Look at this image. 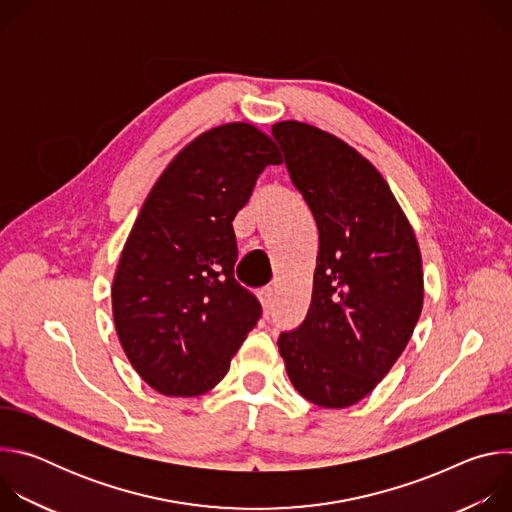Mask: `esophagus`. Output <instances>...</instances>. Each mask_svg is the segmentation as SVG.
<instances>
[{"label":"esophagus","mask_w":512,"mask_h":512,"mask_svg":"<svg viewBox=\"0 0 512 512\" xmlns=\"http://www.w3.org/2000/svg\"><path fill=\"white\" fill-rule=\"evenodd\" d=\"M257 298L261 300L265 312H271V310H273V302H275V298H273V287H261V289L257 291Z\"/></svg>","instance_id":"obj_1"}]
</instances>
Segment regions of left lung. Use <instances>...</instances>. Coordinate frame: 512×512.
<instances>
[{"label":"left lung","mask_w":512,"mask_h":512,"mask_svg":"<svg viewBox=\"0 0 512 512\" xmlns=\"http://www.w3.org/2000/svg\"><path fill=\"white\" fill-rule=\"evenodd\" d=\"M320 247L306 320L277 346L291 385L342 409L367 397L405 350L423 306L421 253L379 170L332 133L300 121L271 127Z\"/></svg>","instance_id":"obj_1"}]
</instances>
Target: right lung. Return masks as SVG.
Listing matches in <instances>:
<instances>
[{"instance_id": "obj_1", "label": "right lung", "mask_w": 512, "mask_h": 512, "mask_svg": "<svg viewBox=\"0 0 512 512\" xmlns=\"http://www.w3.org/2000/svg\"><path fill=\"white\" fill-rule=\"evenodd\" d=\"M279 162L263 131L227 123L188 143L145 198L111 300L129 362L158 393L196 397L221 383L261 318L259 300L235 279L233 218Z\"/></svg>"}]
</instances>
